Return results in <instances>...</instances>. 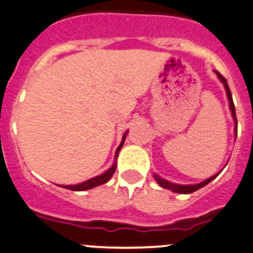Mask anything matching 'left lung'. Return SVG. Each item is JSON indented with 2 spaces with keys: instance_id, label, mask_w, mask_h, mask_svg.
Returning <instances> with one entry per match:
<instances>
[{
  "instance_id": "8db88e82",
  "label": "left lung",
  "mask_w": 253,
  "mask_h": 253,
  "mask_svg": "<svg viewBox=\"0 0 253 253\" xmlns=\"http://www.w3.org/2000/svg\"><path fill=\"white\" fill-rule=\"evenodd\" d=\"M215 74H217L218 78L220 79V82H222L223 85H224V88H226L227 97H228V101H229V108H231V112H232V116H233L234 124H236V128H234V131H236V136H237V118H236V110H234L233 99H232V93H231V90H229L228 83H227V79L224 78V77H223L219 72H215ZM220 171H222V170H220ZM219 172H218V174H215V175H213V176H211L209 179H207V180L202 181V183L194 184V185H180V184L170 183V181L165 180V179H163V177H160L159 175H156V174H154V177H155V180L158 181V184L161 186V188L170 189L171 192L179 193V194H190V193L195 192V190H198V189L203 188V186H206L207 184L211 183L213 179H215V177L219 175Z\"/></svg>"
}]
</instances>
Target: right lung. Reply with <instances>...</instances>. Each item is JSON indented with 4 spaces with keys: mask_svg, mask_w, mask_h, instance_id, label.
<instances>
[{
    "mask_svg": "<svg viewBox=\"0 0 253 253\" xmlns=\"http://www.w3.org/2000/svg\"><path fill=\"white\" fill-rule=\"evenodd\" d=\"M128 132V131H127ZM127 132L124 135V137H122V142L121 145L117 147V150H116V156L115 159H117L118 156V151L122 149V146H124V142H125V138H126V135ZM116 165L117 164H113L112 166H111L110 169L107 170L106 172H103V174L98 175V176L95 177H92V179H89V180L84 181V183H81V184H77V185H60L61 188H65V189H69V190H74V192H82V190H88V189H92L94 188V186H98V185H102V184L107 183V181L110 180L111 177H112V175L115 174L116 171Z\"/></svg>",
    "mask_w": 253,
    "mask_h": 253,
    "instance_id": "right-lung-1",
    "label": "right lung"
}]
</instances>
